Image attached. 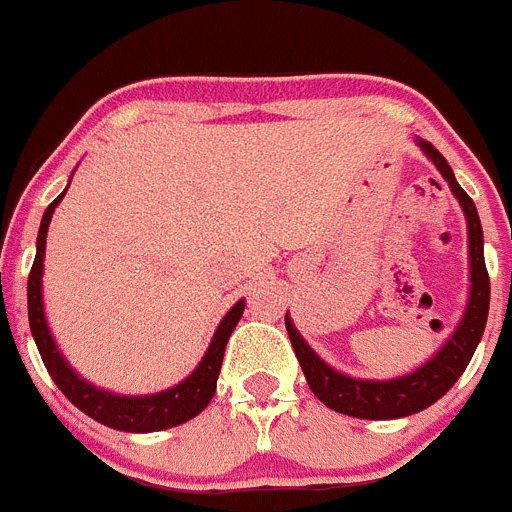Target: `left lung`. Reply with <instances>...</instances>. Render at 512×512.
<instances>
[{
	"mask_svg": "<svg viewBox=\"0 0 512 512\" xmlns=\"http://www.w3.org/2000/svg\"><path fill=\"white\" fill-rule=\"evenodd\" d=\"M420 151L431 158L433 166L441 171V176L449 182L451 192L459 200L464 217H467V243H469V297L467 307L461 312L459 323L451 330L449 338L443 341L436 354L428 361L392 379H359L338 372L330 364H325L310 343L302 338L300 330L295 328L292 318L284 315L289 341L295 348L297 361L302 366L310 390L315 392L323 405H328L336 413L351 415V418L364 420H392L408 418V415L420 413L431 408L433 402L441 400L446 392L454 387L456 379L464 374L467 364L472 361L474 348L482 341L485 333L487 312H490V277L485 266V235H482V223H479L477 207L472 197L456 182L449 161L433 148V143L423 138H415Z\"/></svg>",
	"mask_w": 512,
	"mask_h": 512,
	"instance_id": "8db88e82",
	"label": "left lung"
}]
</instances>
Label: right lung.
I'll return each instance as SVG.
<instances>
[{
	"mask_svg": "<svg viewBox=\"0 0 512 512\" xmlns=\"http://www.w3.org/2000/svg\"><path fill=\"white\" fill-rule=\"evenodd\" d=\"M66 189L43 212L38 243H35V261L33 269H30V279H27V318H30V330H33L35 346H38L45 369L53 377V382L58 384V390L69 397L71 405H76L81 413H87L89 418L107 425V428L125 433H153L187 423L194 415H200L210 405L212 395H215L225 346H228L230 333L241 320L246 302L238 300L225 312V318L217 325L215 336H212L200 364L194 366V372L187 379H182L169 390L153 392V395H117V392L104 390V387H97L89 379H84L69 361L63 359L61 348H58L56 338L48 328V320H45L43 305L45 238H48V225H51L53 212H56L58 202L63 200Z\"/></svg>",
	"mask_w": 512,
	"mask_h": 512,
	"instance_id": "add662e5",
	"label": "right lung"
}]
</instances>
